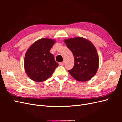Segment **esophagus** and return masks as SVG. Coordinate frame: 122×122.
Returning a JSON list of instances; mask_svg holds the SVG:
<instances>
[{
	"label": "esophagus",
	"mask_w": 122,
	"mask_h": 122,
	"mask_svg": "<svg viewBox=\"0 0 122 122\" xmlns=\"http://www.w3.org/2000/svg\"><path fill=\"white\" fill-rule=\"evenodd\" d=\"M64 63H64V62H60V65L61 66H64Z\"/></svg>",
	"instance_id": "34e87169"
}]
</instances>
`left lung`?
<instances>
[{"mask_svg":"<svg viewBox=\"0 0 122 122\" xmlns=\"http://www.w3.org/2000/svg\"><path fill=\"white\" fill-rule=\"evenodd\" d=\"M67 47L73 53V68L68 72L74 79L85 82L91 79L97 71L99 58L95 46L89 40L82 37L64 40Z\"/></svg>","mask_w":122,"mask_h":122,"instance_id":"1","label":"left lung"}]
</instances>
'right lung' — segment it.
<instances>
[{"label": "right lung", "mask_w": 122, "mask_h": 122, "mask_svg": "<svg viewBox=\"0 0 122 122\" xmlns=\"http://www.w3.org/2000/svg\"><path fill=\"white\" fill-rule=\"evenodd\" d=\"M56 42L54 39L42 38L28 48L24 59V68L28 76L33 81L43 82L53 74L58 63L50 50Z\"/></svg>", "instance_id": "1"}]
</instances>
